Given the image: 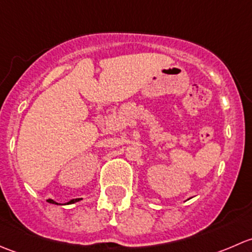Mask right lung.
<instances>
[{"label":"right lung","instance_id":"add662e5","mask_svg":"<svg viewBox=\"0 0 252 252\" xmlns=\"http://www.w3.org/2000/svg\"><path fill=\"white\" fill-rule=\"evenodd\" d=\"M48 201H50V202H52V204H53V202H55V201H53V200H48ZM55 204H56V202H55Z\"/></svg>","mask_w":252,"mask_h":252}]
</instances>
